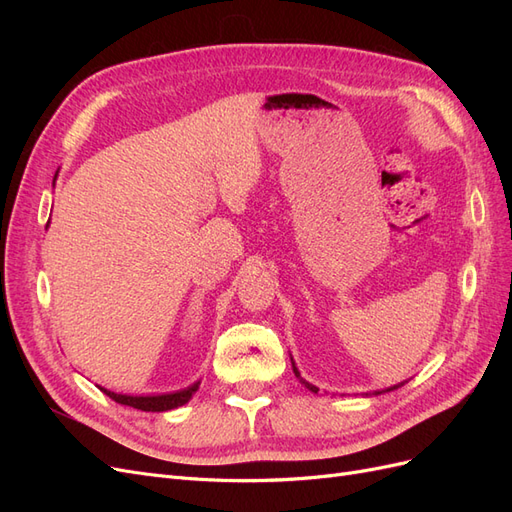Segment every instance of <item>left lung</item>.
<instances>
[{"mask_svg": "<svg viewBox=\"0 0 512 512\" xmlns=\"http://www.w3.org/2000/svg\"><path fill=\"white\" fill-rule=\"evenodd\" d=\"M292 371H294V376H297V378L301 380V384H305V389H307V391H312V393H318V386H314V384H309L307 380H303V378H301V374H299V369H297V365H294V363H292ZM397 386H401V384H397ZM397 386H391V389H386V391H393V389H397Z\"/></svg>", "mask_w": 512, "mask_h": 512, "instance_id": "obj_1", "label": "left lung"}]
</instances>
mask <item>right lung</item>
Returning <instances> with one entry per match:
<instances>
[{"instance_id":"right-lung-1","label":"right lung","mask_w":512,"mask_h":512,"mask_svg":"<svg viewBox=\"0 0 512 512\" xmlns=\"http://www.w3.org/2000/svg\"><path fill=\"white\" fill-rule=\"evenodd\" d=\"M198 384L200 382H194L192 386H188V389H181V391H175V393H162V395H121V393H113L108 389H102V386H100V391L111 397L113 401H117V404H121V406H130V408L143 410V412H166V410H173V408L188 404L192 395L198 391Z\"/></svg>"}]
</instances>
